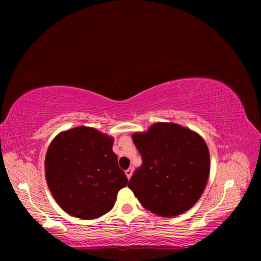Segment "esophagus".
I'll return each mask as SVG.
<instances>
[{"instance_id":"obj_1","label":"esophagus","mask_w":261,"mask_h":261,"mask_svg":"<svg viewBox=\"0 0 261 261\" xmlns=\"http://www.w3.org/2000/svg\"><path fill=\"white\" fill-rule=\"evenodd\" d=\"M125 175H126V177H127V179H130L131 176H132V168L126 169V170H125Z\"/></svg>"}]
</instances>
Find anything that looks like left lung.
I'll use <instances>...</instances> for the list:
<instances>
[{"instance_id": "8db88e82", "label": "left lung", "mask_w": 261, "mask_h": 261, "mask_svg": "<svg viewBox=\"0 0 261 261\" xmlns=\"http://www.w3.org/2000/svg\"><path fill=\"white\" fill-rule=\"evenodd\" d=\"M142 157L127 187L146 210L173 218L193 207L210 176V152L196 132L171 122L132 135Z\"/></svg>"}]
</instances>
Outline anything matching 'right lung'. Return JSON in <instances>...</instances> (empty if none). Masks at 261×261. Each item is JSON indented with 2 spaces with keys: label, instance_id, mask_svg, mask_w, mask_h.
I'll return each instance as SVG.
<instances>
[{
  "label": "right lung",
  "instance_id": "add662e5",
  "mask_svg": "<svg viewBox=\"0 0 261 261\" xmlns=\"http://www.w3.org/2000/svg\"><path fill=\"white\" fill-rule=\"evenodd\" d=\"M113 142L112 137L84 125L54 138L45 159L46 180L66 213L92 220L112 210L118 192L127 184Z\"/></svg>",
  "mask_w": 261,
  "mask_h": 261
}]
</instances>
